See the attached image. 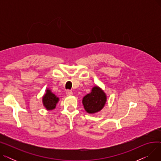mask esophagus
I'll use <instances>...</instances> for the list:
<instances>
[{"instance_id":"34e87169","label":"esophagus","mask_w":161,"mask_h":161,"mask_svg":"<svg viewBox=\"0 0 161 161\" xmlns=\"http://www.w3.org/2000/svg\"><path fill=\"white\" fill-rule=\"evenodd\" d=\"M73 95V92L70 90H67L66 91V95L67 96H72Z\"/></svg>"}]
</instances>
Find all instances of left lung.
Segmentation results:
<instances>
[{
	"label": "left lung",
	"instance_id": "8db88e82",
	"mask_svg": "<svg viewBox=\"0 0 161 161\" xmlns=\"http://www.w3.org/2000/svg\"><path fill=\"white\" fill-rule=\"evenodd\" d=\"M107 100L104 91L98 86L92 87L91 92L83 98L82 103L89 114H95L102 109Z\"/></svg>",
	"mask_w": 161,
	"mask_h": 161
}]
</instances>
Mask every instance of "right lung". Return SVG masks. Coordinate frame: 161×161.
<instances>
[{
    "instance_id": "right-lung-1",
    "label": "right lung",
    "mask_w": 161,
    "mask_h": 161,
    "mask_svg": "<svg viewBox=\"0 0 161 161\" xmlns=\"http://www.w3.org/2000/svg\"><path fill=\"white\" fill-rule=\"evenodd\" d=\"M59 98L51 91L49 89L46 90V94L42 98L43 105L48 110H52L56 107V104L58 102Z\"/></svg>"
}]
</instances>
